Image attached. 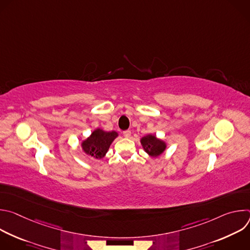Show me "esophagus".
<instances>
[{
	"label": "esophagus",
	"instance_id": "esophagus-1",
	"mask_svg": "<svg viewBox=\"0 0 250 250\" xmlns=\"http://www.w3.org/2000/svg\"><path fill=\"white\" fill-rule=\"evenodd\" d=\"M123 134L125 136V137H129L130 136V130H125V131H123Z\"/></svg>",
	"mask_w": 250,
	"mask_h": 250
}]
</instances>
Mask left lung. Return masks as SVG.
<instances>
[{
    "label": "left lung",
    "mask_w": 250,
    "mask_h": 250,
    "mask_svg": "<svg viewBox=\"0 0 250 250\" xmlns=\"http://www.w3.org/2000/svg\"><path fill=\"white\" fill-rule=\"evenodd\" d=\"M140 141L145 150L152 157H157L158 155H160L165 150L166 147L162 140L157 139L154 135L151 134L142 137Z\"/></svg>",
    "instance_id": "1"
}]
</instances>
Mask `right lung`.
I'll return each mask as SVG.
<instances>
[{"instance_id":"1","label":"right lung","mask_w":250,"mask_h":250,"mask_svg":"<svg viewBox=\"0 0 250 250\" xmlns=\"http://www.w3.org/2000/svg\"><path fill=\"white\" fill-rule=\"evenodd\" d=\"M118 136L116 131H104L102 129H96L86 140L83 141V150L94 158L101 159L108 151L114 139Z\"/></svg>"}]
</instances>
